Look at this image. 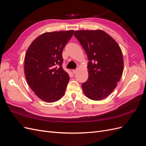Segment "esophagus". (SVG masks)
Wrapping results in <instances>:
<instances>
[{
  "label": "esophagus",
  "instance_id": "1",
  "mask_svg": "<svg viewBox=\"0 0 146 146\" xmlns=\"http://www.w3.org/2000/svg\"><path fill=\"white\" fill-rule=\"evenodd\" d=\"M77 69H74V70H72V73L74 74H76L77 73Z\"/></svg>",
  "mask_w": 146,
  "mask_h": 146
}]
</instances>
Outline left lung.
Wrapping results in <instances>:
<instances>
[{
  "instance_id": "left-lung-1",
  "label": "left lung",
  "mask_w": 146,
  "mask_h": 146,
  "mask_svg": "<svg viewBox=\"0 0 146 146\" xmlns=\"http://www.w3.org/2000/svg\"><path fill=\"white\" fill-rule=\"evenodd\" d=\"M74 35L89 60V77L82 85L84 94L91 100H102L115 89L121 77L123 62L121 48L101 30H77Z\"/></svg>"
}]
</instances>
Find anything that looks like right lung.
I'll return each mask as SVG.
<instances>
[{"label":"right lung","mask_w":146,"mask_h":146,"mask_svg":"<svg viewBox=\"0 0 146 146\" xmlns=\"http://www.w3.org/2000/svg\"><path fill=\"white\" fill-rule=\"evenodd\" d=\"M73 33L68 30L43 33L26 52V80L35 94L47 102H54L64 94L69 77L62 67V52Z\"/></svg>","instance_id":"add662e5"}]
</instances>
